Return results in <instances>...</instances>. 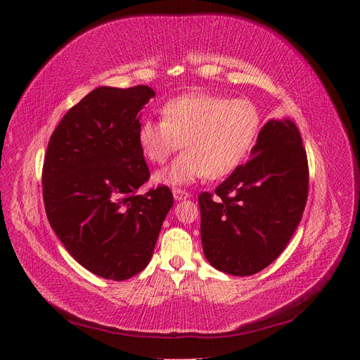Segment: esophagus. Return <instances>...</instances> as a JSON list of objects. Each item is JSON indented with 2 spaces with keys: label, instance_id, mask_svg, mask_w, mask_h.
Here are the masks:
<instances>
[{
  "label": "esophagus",
  "instance_id": "1",
  "mask_svg": "<svg viewBox=\"0 0 360 360\" xmlns=\"http://www.w3.org/2000/svg\"><path fill=\"white\" fill-rule=\"evenodd\" d=\"M172 195H174V198H176L177 201H181V200H186V198H189L191 195H189V192H186V191H183V189H172Z\"/></svg>",
  "mask_w": 360,
  "mask_h": 360
}]
</instances>
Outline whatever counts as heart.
I'll return each instance as SVG.
<instances>
[{
  "mask_svg": "<svg viewBox=\"0 0 360 360\" xmlns=\"http://www.w3.org/2000/svg\"><path fill=\"white\" fill-rule=\"evenodd\" d=\"M162 115L141 120L138 141L143 155L156 165L165 163L183 143V153L158 174V180L172 184L231 174L246 159L261 127L252 101L205 91L174 97L162 106Z\"/></svg>",
  "mask_w": 360,
  "mask_h": 360,
  "instance_id": "heart-1",
  "label": "heart"
}]
</instances>
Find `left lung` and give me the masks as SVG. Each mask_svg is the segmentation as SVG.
I'll return each mask as SVG.
<instances>
[{
    "instance_id": "obj_1",
    "label": "left lung",
    "mask_w": 360,
    "mask_h": 360,
    "mask_svg": "<svg viewBox=\"0 0 360 360\" xmlns=\"http://www.w3.org/2000/svg\"><path fill=\"white\" fill-rule=\"evenodd\" d=\"M252 156L214 192H201V242L209 263L234 276L258 274L281 255L302 221L309 168L290 120L261 127Z\"/></svg>"
}]
</instances>
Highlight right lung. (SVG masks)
<instances>
[{"label": "right lung", "instance_id": "right-lung-1", "mask_svg": "<svg viewBox=\"0 0 360 360\" xmlns=\"http://www.w3.org/2000/svg\"><path fill=\"white\" fill-rule=\"evenodd\" d=\"M153 96L147 85L93 90L61 118L43 162L52 230L82 267L105 279L124 281L147 267L174 202L163 184L138 193L150 179L139 111Z\"/></svg>", "mask_w": 360, "mask_h": 360}]
</instances>
